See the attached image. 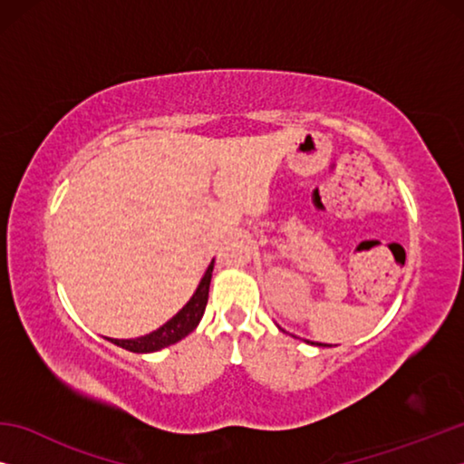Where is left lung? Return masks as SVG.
I'll list each match as a JSON object with an SVG mask.
<instances>
[{"instance_id":"8db88e82","label":"left lung","mask_w":464,"mask_h":464,"mask_svg":"<svg viewBox=\"0 0 464 464\" xmlns=\"http://www.w3.org/2000/svg\"><path fill=\"white\" fill-rule=\"evenodd\" d=\"M319 345H321V343H319Z\"/></svg>"}]
</instances>
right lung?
Returning a JSON list of instances; mask_svg holds the SVG:
<instances>
[{"mask_svg":"<svg viewBox=\"0 0 464 464\" xmlns=\"http://www.w3.org/2000/svg\"><path fill=\"white\" fill-rule=\"evenodd\" d=\"M210 278H213V262H210L207 274L200 280L198 288L192 295L190 301L186 303V307L178 313V315L171 317L166 325H161L155 332L147 334L143 337H135V340H112L108 337L110 342L121 345V348L129 350V352H137V354H147V352H157L166 345H171L182 340L190 332H194L198 321L204 315V309H207L208 303V286H210Z\"/></svg>","mask_w":464,"mask_h":464,"instance_id":"1","label":"right lung"}]
</instances>
